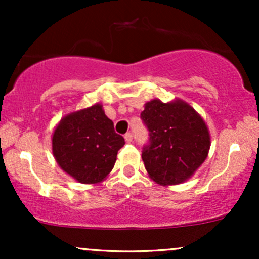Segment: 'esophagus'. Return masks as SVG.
<instances>
[{
  "mask_svg": "<svg viewBox=\"0 0 259 259\" xmlns=\"http://www.w3.org/2000/svg\"><path fill=\"white\" fill-rule=\"evenodd\" d=\"M124 139H125L126 142H132L133 141V134L132 133H126L124 135Z\"/></svg>",
  "mask_w": 259,
  "mask_h": 259,
  "instance_id": "1",
  "label": "esophagus"
}]
</instances>
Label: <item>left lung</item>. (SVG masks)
<instances>
[{
	"instance_id": "8db88e82",
	"label": "left lung",
	"mask_w": 259,
	"mask_h": 259,
	"mask_svg": "<svg viewBox=\"0 0 259 259\" xmlns=\"http://www.w3.org/2000/svg\"><path fill=\"white\" fill-rule=\"evenodd\" d=\"M141 119L150 136L142 147V160L156 183H183L207 158L210 146L207 125L187 103L153 100L146 103Z\"/></svg>"
}]
</instances>
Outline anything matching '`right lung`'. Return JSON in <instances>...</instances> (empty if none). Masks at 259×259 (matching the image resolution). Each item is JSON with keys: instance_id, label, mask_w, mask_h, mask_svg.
I'll list each match as a JSON object with an SVG mask.
<instances>
[{"instance_id": "1", "label": "right lung", "mask_w": 259, "mask_h": 259, "mask_svg": "<svg viewBox=\"0 0 259 259\" xmlns=\"http://www.w3.org/2000/svg\"><path fill=\"white\" fill-rule=\"evenodd\" d=\"M125 145L102 106L74 112L61 120L52 138L55 158L65 173L82 184H96L111 173Z\"/></svg>"}]
</instances>
